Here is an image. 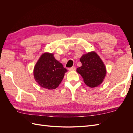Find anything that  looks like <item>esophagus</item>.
Segmentation results:
<instances>
[{"instance_id": "obj_1", "label": "esophagus", "mask_w": 133, "mask_h": 133, "mask_svg": "<svg viewBox=\"0 0 133 133\" xmlns=\"http://www.w3.org/2000/svg\"><path fill=\"white\" fill-rule=\"evenodd\" d=\"M75 69H76L75 67L73 66V67H71V68H68V70H69V71H73V70H75Z\"/></svg>"}]
</instances>
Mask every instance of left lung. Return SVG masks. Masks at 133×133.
Masks as SVG:
<instances>
[{
  "label": "left lung",
  "mask_w": 133,
  "mask_h": 133,
  "mask_svg": "<svg viewBox=\"0 0 133 133\" xmlns=\"http://www.w3.org/2000/svg\"><path fill=\"white\" fill-rule=\"evenodd\" d=\"M82 65L76 69L84 83L90 88L99 86L103 81L107 74L105 64L95 51L83 54L80 58Z\"/></svg>",
  "instance_id": "left-lung-1"
}]
</instances>
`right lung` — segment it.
I'll list each match as a JSON object with an SVG mask.
<instances>
[{"label": "right lung", "instance_id": "1", "mask_svg": "<svg viewBox=\"0 0 133 133\" xmlns=\"http://www.w3.org/2000/svg\"><path fill=\"white\" fill-rule=\"evenodd\" d=\"M67 70L56 60L53 53H44L40 57L34 68V79L41 87L52 90L61 83Z\"/></svg>", "mask_w": 133, "mask_h": 133}]
</instances>
